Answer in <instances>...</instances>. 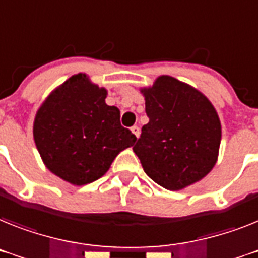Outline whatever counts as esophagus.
Returning <instances> with one entry per match:
<instances>
[{
	"instance_id": "34e87169",
	"label": "esophagus",
	"mask_w": 258,
	"mask_h": 258,
	"mask_svg": "<svg viewBox=\"0 0 258 258\" xmlns=\"http://www.w3.org/2000/svg\"><path fill=\"white\" fill-rule=\"evenodd\" d=\"M131 131H133V134L136 136V138H139L140 128H139V127H138V125H133V127H131Z\"/></svg>"
}]
</instances>
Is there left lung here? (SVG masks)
Here are the masks:
<instances>
[{
  "label": "left lung",
  "mask_w": 258,
  "mask_h": 258,
  "mask_svg": "<svg viewBox=\"0 0 258 258\" xmlns=\"http://www.w3.org/2000/svg\"><path fill=\"white\" fill-rule=\"evenodd\" d=\"M149 122L134 146L147 176L168 190H181L215 165L222 130L209 99L187 84L161 76L144 89Z\"/></svg>",
  "instance_id": "obj_1"
}]
</instances>
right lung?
<instances>
[{"label": "right lung", "mask_w": 258, "mask_h": 258, "mask_svg": "<svg viewBox=\"0 0 258 258\" xmlns=\"http://www.w3.org/2000/svg\"><path fill=\"white\" fill-rule=\"evenodd\" d=\"M106 92L76 75L38 110L34 140L45 166L73 185H86L109 170L136 136L120 124V111L106 105Z\"/></svg>", "instance_id": "obj_1"}]
</instances>
